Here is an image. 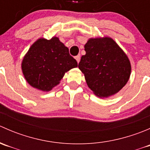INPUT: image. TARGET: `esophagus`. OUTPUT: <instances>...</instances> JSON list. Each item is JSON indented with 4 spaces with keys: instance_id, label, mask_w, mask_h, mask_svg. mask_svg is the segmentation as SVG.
I'll return each mask as SVG.
<instances>
[{
    "instance_id": "1",
    "label": "esophagus",
    "mask_w": 150,
    "mask_h": 150,
    "mask_svg": "<svg viewBox=\"0 0 150 150\" xmlns=\"http://www.w3.org/2000/svg\"><path fill=\"white\" fill-rule=\"evenodd\" d=\"M75 59H76V61L78 62V63H79L80 60H81V57H80V55H78L75 57Z\"/></svg>"
}]
</instances>
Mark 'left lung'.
<instances>
[{"label": "left lung", "mask_w": 150, "mask_h": 150, "mask_svg": "<svg viewBox=\"0 0 150 150\" xmlns=\"http://www.w3.org/2000/svg\"><path fill=\"white\" fill-rule=\"evenodd\" d=\"M78 67L89 88L99 98L116 94L125 86L131 66L125 53L110 37L89 38Z\"/></svg>", "instance_id": "obj_1"}]
</instances>
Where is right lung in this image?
<instances>
[{
	"label": "right lung",
	"mask_w": 150,
	"mask_h": 150,
	"mask_svg": "<svg viewBox=\"0 0 150 150\" xmlns=\"http://www.w3.org/2000/svg\"><path fill=\"white\" fill-rule=\"evenodd\" d=\"M78 67L69 49L54 37L38 39L29 48L22 62V71L27 82L35 88L50 91L59 84L65 72Z\"/></svg>",
	"instance_id": "add662e5"
}]
</instances>
